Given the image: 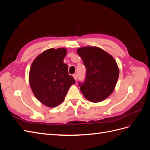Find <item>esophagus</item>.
<instances>
[{
    "label": "esophagus",
    "instance_id": "34e87169",
    "mask_svg": "<svg viewBox=\"0 0 150 150\" xmlns=\"http://www.w3.org/2000/svg\"><path fill=\"white\" fill-rule=\"evenodd\" d=\"M73 78H74V79L76 81V80H77V78H78V76H77L76 74H73Z\"/></svg>",
    "mask_w": 150,
    "mask_h": 150
}]
</instances>
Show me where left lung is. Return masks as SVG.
Listing matches in <instances>:
<instances>
[{
  "instance_id": "left-lung-1",
  "label": "left lung",
  "mask_w": 150,
  "mask_h": 150,
  "mask_svg": "<svg viewBox=\"0 0 150 150\" xmlns=\"http://www.w3.org/2000/svg\"><path fill=\"white\" fill-rule=\"evenodd\" d=\"M77 52L86 68V78L79 82L81 93L88 100L101 102L114 91L119 77L115 59L98 47H80Z\"/></svg>"
}]
</instances>
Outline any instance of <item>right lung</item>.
<instances>
[{
    "label": "right lung",
    "mask_w": 150,
    "mask_h": 150,
    "mask_svg": "<svg viewBox=\"0 0 150 150\" xmlns=\"http://www.w3.org/2000/svg\"><path fill=\"white\" fill-rule=\"evenodd\" d=\"M66 52L64 48L49 49L35 59L30 68L31 89L36 98L48 107L59 105L70 86L76 83L63 62Z\"/></svg>",
    "instance_id": "1"
}]
</instances>
